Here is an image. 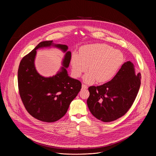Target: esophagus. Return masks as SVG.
I'll return each mask as SVG.
<instances>
[{
  "label": "esophagus",
  "mask_w": 156,
  "mask_h": 156,
  "mask_svg": "<svg viewBox=\"0 0 156 156\" xmlns=\"http://www.w3.org/2000/svg\"><path fill=\"white\" fill-rule=\"evenodd\" d=\"M82 89H84V90H86V89H87V86L86 84H82Z\"/></svg>",
  "instance_id": "1"
}]
</instances>
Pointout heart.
<instances>
[{
	"mask_svg": "<svg viewBox=\"0 0 156 156\" xmlns=\"http://www.w3.org/2000/svg\"><path fill=\"white\" fill-rule=\"evenodd\" d=\"M123 61L120 51L105 44H93L83 46L80 53L74 52L71 65L75 77L90 70L83 78L86 83H105L116 75Z\"/></svg>",
	"mask_w": 156,
	"mask_h": 156,
	"instance_id": "heart-1",
	"label": "heart"
}]
</instances>
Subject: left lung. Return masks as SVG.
<instances>
[{
  "instance_id": "1",
  "label": "left lung",
  "mask_w": 156,
  "mask_h": 156,
  "mask_svg": "<svg viewBox=\"0 0 156 156\" xmlns=\"http://www.w3.org/2000/svg\"><path fill=\"white\" fill-rule=\"evenodd\" d=\"M140 73L135 74L133 64L124 63L110 81L89 87L87 104L98 120L110 122L123 116L134 102L141 85Z\"/></svg>"
}]
</instances>
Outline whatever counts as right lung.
I'll use <instances>...</instances> for the list:
<instances>
[{
    "instance_id": "1",
    "label": "right lung",
    "mask_w": 156,
    "mask_h": 156,
    "mask_svg": "<svg viewBox=\"0 0 156 156\" xmlns=\"http://www.w3.org/2000/svg\"><path fill=\"white\" fill-rule=\"evenodd\" d=\"M51 46L66 54L61 70L55 76L45 78L36 71L34 59L37 49ZM67 50L68 46L63 44L42 41L20 62L18 70L20 96L28 112L40 121L51 123L63 117L81 88V83L70 78L66 70L71 60V52Z\"/></svg>"
}]
</instances>
